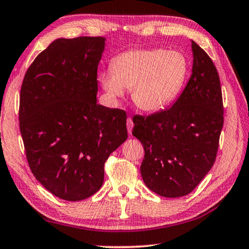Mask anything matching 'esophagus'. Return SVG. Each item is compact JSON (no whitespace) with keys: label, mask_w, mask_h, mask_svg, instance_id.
<instances>
[{"label":"esophagus","mask_w":249,"mask_h":249,"mask_svg":"<svg viewBox=\"0 0 249 249\" xmlns=\"http://www.w3.org/2000/svg\"><path fill=\"white\" fill-rule=\"evenodd\" d=\"M127 128H128V132L131 133L132 132V128H133V121L131 118H128L127 119Z\"/></svg>","instance_id":"esophagus-1"}]
</instances>
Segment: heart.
Returning <instances> with one entry per match:
<instances>
[{"label": "heart", "instance_id": "b5f03b06", "mask_svg": "<svg viewBox=\"0 0 249 249\" xmlns=\"http://www.w3.org/2000/svg\"><path fill=\"white\" fill-rule=\"evenodd\" d=\"M112 70L101 72L99 81L107 97L117 102L125 89H132L138 108L155 112L175 100L185 86L189 64L179 51L163 49L133 50L117 55Z\"/></svg>", "mask_w": 249, "mask_h": 249}]
</instances>
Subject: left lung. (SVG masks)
Segmentation results:
<instances>
[{
	"instance_id": "left-lung-1",
	"label": "left lung",
	"mask_w": 249,
	"mask_h": 249,
	"mask_svg": "<svg viewBox=\"0 0 249 249\" xmlns=\"http://www.w3.org/2000/svg\"><path fill=\"white\" fill-rule=\"evenodd\" d=\"M191 49L193 73L173 107L132 118V135L144 149L140 167L143 181L168 198L190 194L212 169L224 124L217 69L196 42Z\"/></svg>"
}]
</instances>
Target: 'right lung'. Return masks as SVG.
I'll return each mask as SVG.
<instances>
[{
    "instance_id": "right-lung-1",
    "label": "right lung",
    "mask_w": 249,
    "mask_h": 249,
    "mask_svg": "<svg viewBox=\"0 0 249 249\" xmlns=\"http://www.w3.org/2000/svg\"><path fill=\"white\" fill-rule=\"evenodd\" d=\"M105 41L56 39L22 82L18 120L30 169L45 189L68 201L101 188L105 162L128 138L124 110L97 103Z\"/></svg>"
}]
</instances>
